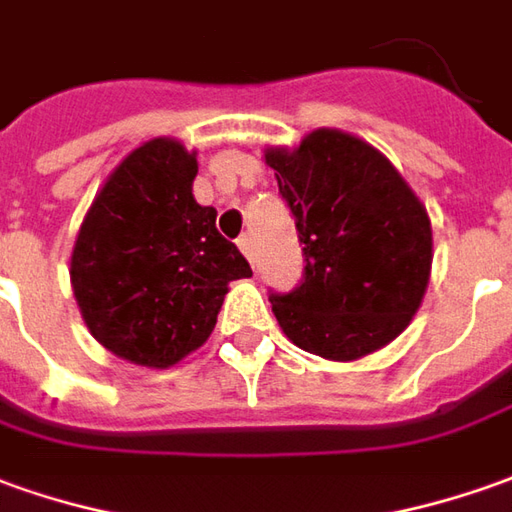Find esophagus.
Masks as SVG:
<instances>
[{
	"label": "esophagus",
	"instance_id": "1",
	"mask_svg": "<svg viewBox=\"0 0 512 512\" xmlns=\"http://www.w3.org/2000/svg\"><path fill=\"white\" fill-rule=\"evenodd\" d=\"M236 245H239V250L245 253V259H248V262H253V239H250L248 234L239 236V242H236Z\"/></svg>",
	"mask_w": 512,
	"mask_h": 512
}]
</instances>
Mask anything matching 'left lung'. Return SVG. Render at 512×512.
Returning <instances> with one entry per match:
<instances>
[{
    "instance_id": "1",
    "label": "left lung",
    "mask_w": 512,
    "mask_h": 512,
    "mask_svg": "<svg viewBox=\"0 0 512 512\" xmlns=\"http://www.w3.org/2000/svg\"><path fill=\"white\" fill-rule=\"evenodd\" d=\"M278 192L303 245V281L270 295L292 343L354 362L393 343L424 301L432 273L426 206L387 155L359 136L317 128L298 147H267Z\"/></svg>"
}]
</instances>
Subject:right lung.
Here are the masks:
<instances>
[{
	"instance_id": "obj_1",
	"label": "right lung",
	"mask_w": 512,
	"mask_h": 512,
	"mask_svg": "<svg viewBox=\"0 0 512 512\" xmlns=\"http://www.w3.org/2000/svg\"><path fill=\"white\" fill-rule=\"evenodd\" d=\"M197 153L139 144L108 175L72 250V290L94 340L142 368L178 365L214 331L228 284L250 264L192 195Z\"/></svg>"
}]
</instances>
